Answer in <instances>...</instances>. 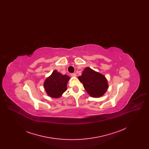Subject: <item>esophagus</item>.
<instances>
[{
	"instance_id": "obj_1",
	"label": "esophagus",
	"mask_w": 149,
	"mask_h": 149,
	"mask_svg": "<svg viewBox=\"0 0 149 149\" xmlns=\"http://www.w3.org/2000/svg\"><path fill=\"white\" fill-rule=\"evenodd\" d=\"M71 76L72 77H76L77 74L75 73H72V74H71Z\"/></svg>"
}]
</instances>
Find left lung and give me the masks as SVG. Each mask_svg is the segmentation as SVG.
Returning a JSON list of instances; mask_svg holds the SVG:
<instances>
[{
	"label": "left lung",
	"instance_id": "1",
	"mask_svg": "<svg viewBox=\"0 0 149 149\" xmlns=\"http://www.w3.org/2000/svg\"><path fill=\"white\" fill-rule=\"evenodd\" d=\"M78 79L89 95L93 98L103 96L108 88V81L105 76L89 67L85 68Z\"/></svg>",
	"mask_w": 149,
	"mask_h": 149
}]
</instances>
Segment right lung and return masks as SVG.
<instances>
[{
	"label": "right lung",
	"instance_id": "right-lung-1",
	"mask_svg": "<svg viewBox=\"0 0 149 149\" xmlns=\"http://www.w3.org/2000/svg\"><path fill=\"white\" fill-rule=\"evenodd\" d=\"M70 78L55 70L44 81V88L47 94L51 98H58L67 90V84Z\"/></svg>",
	"mask_w": 149,
	"mask_h": 149
}]
</instances>
